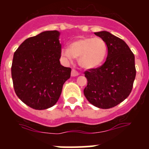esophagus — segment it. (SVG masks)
<instances>
[{"label": "esophagus", "instance_id": "1", "mask_svg": "<svg viewBox=\"0 0 149 149\" xmlns=\"http://www.w3.org/2000/svg\"><path fill=\"white\" fill-rule=\"evenodd\" d=\"M79 75V73L78 71H76L75 69H73V70H71V76H77Z\"/></svg>", "mask_w": 149, "mask_h": 149}]
</instances>
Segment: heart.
<instances>
[{
  "label": "heart",
  "instance_id": "obj_1",
  "mask_svg": "<svg viewBox=\"0 0 149 149\" xmlns=\"http://www.w3.org/2000/svg\"><path fill=\"white\" fill-rule=\"evenodd\" d=\"M107 53V45L100 37H82L70 44V48L63 47L61 55L72 61L79 58V63L85 69L96 68L102 64Z\"/></svg>",
  "mask_w": 149,
  "mask_h": 149
}]
</instances>
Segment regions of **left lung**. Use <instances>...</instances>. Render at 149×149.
<instances>
[{
	"label": "left lung",
	"mask_w": 149,
	"mask_h": 149,
	"mask_svg": "<svg viewBox=\"0 0 149 149\" xmlns=\"http://www.w3.org/2000/svg\"><path fill=\"white\" fill-rule=\"evenodd\" d=\"M107 45L106 61L84 72L87 86L84 89L90 103L101 109L114 107L130 94L136 78L135 56L127 45L108 31L94 32Z\"/></svg>",
	"instance_id": "1"
}]
</instances>
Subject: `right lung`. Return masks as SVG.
I'll use <instances>...</instances> for the list:
<instances>
[{"label": "right lung", "instance_id": "add662e5", "mask_svg": "<svg viewBox=\"0 0 149 149\" xmlns=\"http://www.w3.org/2000/svg\"><path fill=\"white\" fill-rule=\"evenodd\" d=\"M59 31H46L29 37L14 52L11 65L17 97L34 109L55 105L63 86L70 77V68L61 65Z\"/></svg>", "mask_w": 149, "mask_h": 149}]
</instances>
